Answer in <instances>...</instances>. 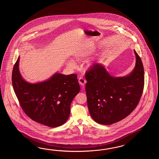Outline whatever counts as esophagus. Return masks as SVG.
<instances>
[{"label":"esophagus","mask_w":159,"mask_h":159,"mask_svg":"<svg viewBox=\"0 0 159 159\" xmlns=\"http://www.w3.org/2000/svg\"><path fill=\"white\" fill-rule=\"evenodd\" d=\"M78 82H79L80 84H81V86H84V84L86 83V80H85L84 78H83V77L79 78V79H78Z\"/></svg>","instance_id":"obj_1"}]
</instances>
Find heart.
Returning <instances> with one entry per match:
<instances>
[{"instance_id": "b5f03b06", "label": "heart", "mask_w": 159, "mask_h": 159, "mask_svg": "<svg viewBox=\"0 0 159 159\" xmlns=\"http://www.w3.org/2000/svg\"><path fill=\"white\" fill-rule=\"evenodd\" d=\"M82 57H83V56H78L77 57V60H82ZM68 64V65H69L70 67H71V68H75V63L73 61H69Z\"/></svg>"}]
</instances>
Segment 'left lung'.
Segmentation results:
<instances>
[{
	"label": "left lung",
	"mask_w": 159,
	"mask_h": 159,
	"mask_svg": "<svg viewBox=\"0 0 159 159\" xmlns=\"http://www.w3.org/2000/svg\"><path fill=\"white\" fill-rule=\"evenodd\" d=\"M135 67L125 77H114L102 65L96 64L86 71L88 108L99 124L109 125L129 115L138 105L144 85L142 60L134 51Z\"/></svg>",
	"instance_id": "obj_1"
}]
</instances>
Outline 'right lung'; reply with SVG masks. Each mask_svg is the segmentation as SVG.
Masks as SVG:
<instances>
[{
	"instance_id": "add662e5",
	"label": "right lung",
	"mask_w": 159,
	"mask_h": 159,
	"mask_svg": "<svg viewBox=\"0 0 159 159\" xmlns=\"http://www.w3.org/2000/svg\"><path fill=\"white\" fill-rule=\"evenodd\" d=\"M19 59L14 65L12 83L23 110L32 120L50 127L64 124L71 102L80 90L77 75L56 73L47 81L32 84L22 78Z\"/></svg>"
}]
</instances>
